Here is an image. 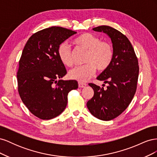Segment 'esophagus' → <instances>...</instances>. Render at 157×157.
Masks as SVG:
<instances>
[{
  "label": "esophagus",
  "instance_id": "1",
  "mask_svg": "<svg viewBox=\"0 0 157 157\" xmlns=\"http://www.w3.org/2000/svg\"><path fill=\"white\" fill-rule=\"evenodd\" d=\"M87 86L86 84L82 83V82H78V87L79 88H84Z\"/></svg>",
  "mask_w": 157,
  "mask_h": 157
}]
</instances>
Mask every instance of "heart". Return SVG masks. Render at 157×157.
Returning <instances> with one entry per match:
<instances>
[{"instance_id":"heart-1","label":"heart","mask_w":157,"mask_h":157,"mask_svg":"<svg viewBox=\"0 0 157 157\" xmlns=\"http://www.w3.org/2000/svg\"><path fill=\"white\" fill-rule=\"evenodd\" d=\"M77 48L87 51L85 63L80 67H76L69 72V77L79 82H85L91 78L98 70L102 71L111 65L113 58V48L111 43L100 41L96 36L84 33L77 36L73 41ZM59 58L64 65L71 67L73 65V54L70 46L63 42L58 48Z\"/></svg>"}]
</instances>
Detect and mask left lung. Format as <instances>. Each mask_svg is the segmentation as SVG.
Returning <instances> with one entry per match:
<instances>
[{"label": "left lung", "mask_w": 157, "mask_h": 157, "mask_svg": "<svg viewBox=\"0 0 157 157\" xmlns=\"http://www.w3.org/2000/svg\"><path fill=\"white\" fill-rule=\"evenodd\" d=\"M111 38L113 58L109 67L97 77L108 83L107 89L90 83L94 95L86 105L92 115L102 121H111L119 116L134 98L139 75L138 60L128 38L114 28L101 25L93 28Z\"/></svg>", "instance_id": "obj_1"}]
</instances>
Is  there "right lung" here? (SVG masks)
Masks as SVG:
<instances>
[{
  "instance_id": "1",
  "label": "right lung",
  "mask_w": 157,
  "mask_h": 157,
  "mask_svg": "<svg viewBox=\"0 0 157 157\" xmlns=\"http://www.w3.org/2000/svg\"><path fill=\"white\" fill-rule=\"evenodd\" d=\"M77 32L51 27L34 33L27 40L19 61L18 92L29 111L42 120L59 115L67 95L78 88L76 80H63L67 74L58 55L59 46Z\"/></svg>"
}]
</instances>
